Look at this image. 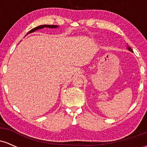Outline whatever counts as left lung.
<instances>
[{"label": "left lung", "mask_w": 147, "mask_h": 147, "mask_svg": "<svg viewBox=\"0 0 147 147\" xmlns=\"http://www.w3.org/2000/svg\"><path fill=\"white\" fill-rule=\"evenodd\" d=\"M128 49H129V51H131V52H133L132 49H131V48H130V47H128Z\"/></svg>", "instance_id": "1"}]
</instances>
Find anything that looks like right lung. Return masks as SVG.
<instances>
[{"mask_svg": "<svg viewBox=\"0 0 147 147\" xmlns=\"http://www.w3.org/2000/svg\"><path fill=\"white\" fill-rule=\"evenodd\" d=\"M58 27H59L58 25H39V26L36 27V28H33L32 30H30V31L28 32V33L27 34H30V33L34 32L36 31V30H38L43 29V28H58Z\"/></svg>", "mask_w": 147, "mask_h": 147, "instance_id": "obj_1", "label": "right lung"}]
</instances>
